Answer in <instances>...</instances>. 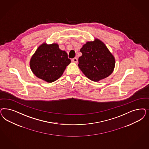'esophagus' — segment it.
I'll return each instance as SVG.
<instances>
[{"mask_svg":"<svg viewBox=\"0 0 149 149\" xmlns=\"http://www.w3.org/2000/svg\"><path fill=\"white\" fill-rule=\"evenodd\" d=\"M72 61L73 62V63H77V62H78V58H73L72 59Z\"/></svg>","mask_w":149,"mask_h":149,"instance_id":"esophagus-1","label":"esophagus"}]
</instances>
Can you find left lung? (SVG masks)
Masks as SVG:
<instances>
[{
  "label": "left lung",
  "mask_w": 149,
  "mask_h": 149,
  "mask_svg": "<svg viewBox=\"0 0 149 149\" xmlns=\"http://www.w3.org/2000/svg\"><path fill=\"white\" fill-rule=\"evenodd\" d=\"M78 66L83 74L94 82H99L112 73L115 59L105 44L98 39L88 42L81 50Z\"/></svg>",
  "instance_id": "obj_1"
}]
</instances>
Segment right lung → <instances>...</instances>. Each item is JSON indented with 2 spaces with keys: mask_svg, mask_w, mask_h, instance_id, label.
I'll return each mask as SVG.
<instances>
[{
  "mask_svg": "<svg viewBox=\"0 0 149 149\" xmlns=\"http://www.w3.org/2000/svg\"><path fill=\"white\" fill-rule=\"evenodd\" d=\"M71 63L65 51L59 49L58 44H41L30 60V68L34 74L48 83L56 81L63 75Z\"/></svg>",
  "mask_w": 149,
  "mask_h": 149,
  "instance_id": "right-lung-1",
  "label": "right lung"
}]
</instances>
